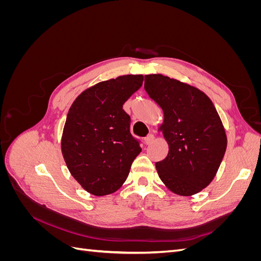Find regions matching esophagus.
<instances>
[{
  "label": "esophagus",
  "instance_id": "1",
  "mask_svg": "<svg viewBox=\"0 0 261 261\" xmlns=\"http://www.w3.org/2000/svg\"><path fill=\"white\" fill-rule=\"evenodd\" d=\"M153 139H154V136L152 135V134H149V135L147 136V137H145V139H144V141H145V144L146 145H150L153 141Z\"/></svg>",
  "mask_w": 261,
  "mask_h": 261
}]
</instances>
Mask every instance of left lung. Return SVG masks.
Returning a JSON list of instances; mask_svg holds the SVG:
<instances>
[{"label":"left lung","instance_id":"8db88e82","mask_svg":"<svg viewBox=\"0 0 261 261\" xmlns=\"http://www.w3.org/2000/svg\"><path fill=\"white\" fill-rule=\"evenodd\" d=\"M145 90L164 114L169 153L155 163L159 177L176 195L199 193L215 178L227 145L215 106L196 87L161 74L145 75Z\"/></svg>","mask_w":261,"mask_h":261}]
</instances>
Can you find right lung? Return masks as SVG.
I'll use <instances>...</instances> for the list:
<instances>
[{"label":"right lung","instance_id":"add662e5","mask_svg":"<svg viewBox=\"0 0 261 261\" xmlns=\"http://www.w3.org/2000/svg\"><path fill=\"white\" fill-rule=\"evenodd\" d=\"M143 75H124L83 91L70 106L61 149L73 177L88 193L116 192L140 153L123 105L143 85Z\"/></svg>","mask_w":261,"mask_h":261}]
</instances>
